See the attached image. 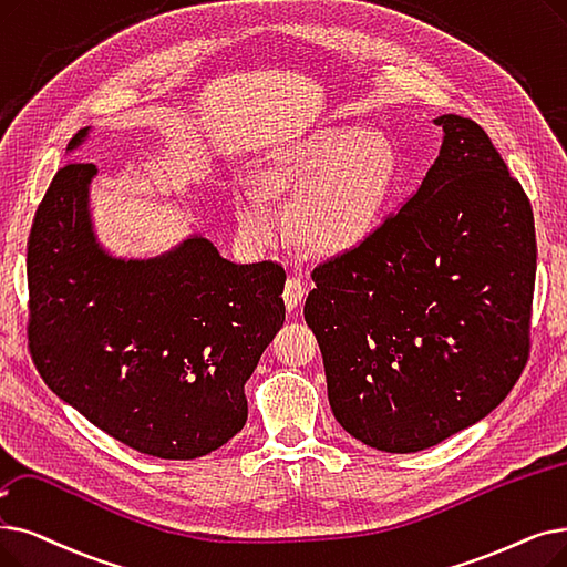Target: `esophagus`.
Segmentation results:
<instances>
[{"label":"esophagus","mask_w":567,"mask_h":567,"mask_svg":"<svg viewBox=\"0 0 567 567\" xmlns=\"http://www.w3.org/2000/svg\"><path fill=\"white\" fill-rule=\"evenodd\" d=\"M303 297H306V287H303V282H301L299 278L289 276V278H287V282H285V291H282V299H285L287 310H293V308H297V306L303 301Z\"/></svg>","instance_id":"obj_1"}]
</instances>
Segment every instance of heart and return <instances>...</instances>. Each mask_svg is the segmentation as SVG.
Here are the masks:
<instances>
[{
	"label": "heart",
	"instance_id": "heart-1",
	"mask_svg": "<svg viewBox=\"0 0 567 567\" xmlns=\"http://www.w3.org/2000/svg\"><path fill=\"white\" fill-rule=\"evenodd\" d=\"M393 168V147L380 132L329 127L270 162L264 183L276 194H299L291 229L303 245L317 252H340L375 227ZM238 223L257 245L276 240L280 231L278 210L257 185L240 192Z\"/></svg>",
	"mask_w": 567,
	"mask_h": 567
}]
</instances>
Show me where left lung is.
<instances>
[{
    "mask_svg": "<svg viewBox=\"0 0 567 567\" xmlns=\"http://www.w3.org/2000/svg\"><path fill=\"white\" fill-rule=\"evenodd\" d=\"M440 155L410 199L312 268L306 322L338 424L410 454L498 408L530 350L535 223L471 117L440 115Z\"/></svg>",
    "mask_w": 567,
    "mask_h": 567,
    "instance_id": "left-lung-1",
    "label": "left lung"
}]
</instances>
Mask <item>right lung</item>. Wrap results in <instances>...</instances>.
<instances>
[{"label": "right lung", "instance_id": "right-lung-1", "mask_svg": "<svg viewBox=\"0 0 567 567\" xmlns=\"http://www.w3.org/2000/svg\"><path fill=\"white\" fill-rule=\"evenodd\" d=\"M94 176V164H64L34 215V365L64 403L127 447L206 456L248 420L243 386L285 322V268L234 264L204 236L155 259H115L92 229Z\"/></svg>", "mask_w": 567, "mask_h": 567}]
</instances>
